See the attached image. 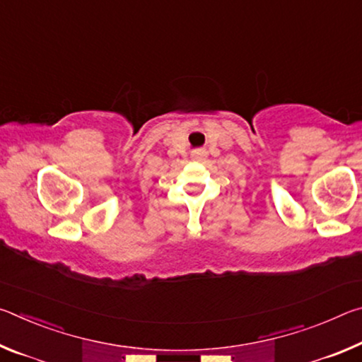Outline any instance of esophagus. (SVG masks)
<instances>
[{
    "label": "esophagus",
    "instance_id": "esophagus-1",
    "mask_svg": "<svg viewBox=\"0 0 362 362\" xmlns=\"http://www.w3.org/2000/svg\"><path fill=\"white\" fill-rule=\"evenodd\" d=\"M204 156H206L204 150H196V151H193V155H192L193 159H203Z\"/></svg>",
    "mask_w": 362,
    "mask_h": 362
}]
</instances>
